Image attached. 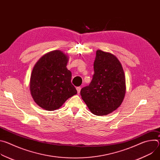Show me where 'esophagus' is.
Wrapping results in <instances>:
<instances>
[{
	"label": "esophagus",
	"mask_w": 160,
	"mask_h": 160,
	"mask_svg": "<svg viewBox=\"0 0 160 160\" xmlns=\"http://www.w3.org/2000/svg\"><path fill=\"white\" fill-rule=\"evenodd\" d=\"M77 93L79 94L80 92V90H81V87H77Z\"/></svg>",
	"instance_id": "obj_1"
}]
</instances>
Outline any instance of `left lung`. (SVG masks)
<instances>
[{"mask_svg": "<svg viewBox=\"0 0 160 160\" xmlns=\"http://www.w3.org/2000/svg\"><path fill=\"white\" fill-rule=\"evenodd\" d=\"M94 70L92 81L81 89L80 95L91 112L104 116L116 110L123 101L125 74L118 58L101 50L96 51Z\"/></svg>", "mask_w": 160, "mask_h": 160, "instance_id": "left-lung-1", "label": "left lung"}]
</instances>
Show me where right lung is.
<instances>
[{
	"mask_svg": "<svg viewBox=\"0 0 160 160\" xmlns=\"http://www.w3.org/2000/svg\"><path fill=\"white\" fill-rule=\"evenodd\" d=\"M68 57L59 50L43 55L34 66L30 90L35 102L42 108L53 111L77 94L71 82L72 73L66 68Z\"/></svg>",
	"mask_w": 160,
	"mask_h": 160,
	"instance_id": "right-lung-1",
	"label": "right lung"
}]
</instances>
